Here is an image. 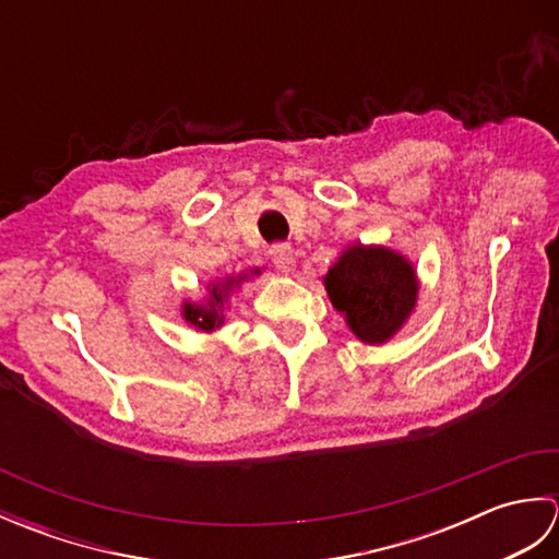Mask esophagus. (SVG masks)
I'll return each mask as SVG.
<instances>
[{
    "label": "esophagus",
    "mask_w": 559,
    "mask_h": 559,
    "mask_svg": "<svg viewBox=\"0 0 559 559\" xmlns=\"http://www.w3.org/2000/svg\"><path fill=\"white\" fill-rule=\"evenodd\" d=\"M269 257H271V261H273V266H276L281 273H290V271L295 269L293 249H290V245H286V242L273 245V247L269 249Z\"/></svg>",
    "instance_id": "esophagus-1"
}]
</instances>
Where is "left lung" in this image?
Wrapping results in <instances>:
<instances>
[{"mask_svg":"<svg viewBox=\"0 0 559 559\" xmlns=\"http://www.w3.org/2000/svg\"><path fill=\"white\" fill-rule=\"evenodd\" d=\"M329 298L360 341L384 343L406 322L418 295L413 266L384 247L355 245L324 278Z\"/></svg>","mask_w":559,"mask_h":559,"instance_id":"left-lung-1","label":"left lung"}]
</instances>
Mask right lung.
Masks as SVG:
<instances>
[{"label": "right lung", "instance_id": "add662e5", "mask_svg": "<svg viewBox=\"0 0 559 559\" xmlns=\"http://www.w3.org/2000/svg\"><path fill=\"white\" fill-rule=\"evenodd\" d=\"M233 283V281H230ZM228 283V286H230ZM213 293V302L209 305V310H204V307H194V305H185V319L189 324H194L199 329H213L216 324H221L218 319V312H216V305H221V298H223V290L216 286L211 290Z\"/></svg>", "mask_w": 559, "mask_h": 559}]
</instances>
